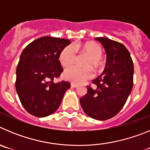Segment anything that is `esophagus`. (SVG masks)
I'll return each mask as SVG.
<instances>
[{"mask_svg":"<svg viewBox=\"0 0 150 150\" xmlns=\"http://www.w3.org/2000/svg\"><path fill=\"white\" fill-rule=\"evenodd\" d=\"M71 87H73V88H76V87H78V84H76V83H71Z\"/></svg>","mask_w":150,"mask_h":150,"instance_id":"esophagus-1","label":"esophagus"}]
</instances>
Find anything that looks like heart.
<instances>
[{"label":"heart","mask_w":150,"mask_h":150,"mask_svg":"<svg viewBox=\"0 0 150 150\" xmlns=\"http://www.w3.org/2000/svg\"><path fill=\"white\" fill-rule=\"evenodd\" d=\"M88 55L84 65L86 67H79L76 66L68 67L64 72V76L66 79L73 83H82L93 77V70L89 67L98 69L100 67V58L103 54L100 45L95 43H86L83 45H67L61 51L59 55V62L64 67L72 65L77 58V51Z\"/></svg>","instance_id":"heart-1"}]
</instances>
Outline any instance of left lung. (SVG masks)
Wrapping results in <instances>:
<instances>
[{"mask_svg":"<svg viewBox=\"0 0 150 150\" xmlns=\"http://www.w3.org/2000/svg\"><path fill=\"white\" fill-rule=\"evenodd\" d=\"M107 52L103 74L94 79L95 87L87 86V94L80 98L84 112L98 120H109L125 105L133 87L134 64L126 47L107 38H97Z\"/></svg>","mask_w":150,"mask_h":150,"instance_id":"8db88e82","label":"left lung"}]
</instances>
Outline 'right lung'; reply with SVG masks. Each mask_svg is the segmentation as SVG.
<instances>
[{"mask_svg": "<svg viewBox=\"0 0 150 150\" xmlns=\"http://www.w3.org/2000/svg\"><path fill=\"white\" fill-rule=\"evenodd\" d=\"M70 43L67 39L43 37L22 51L16 68V89L30 114L45 117L53 113L71 87L69 82H53L63 71L59 60L61 51Z\"/></svg>", "mask_w": 150, "mask_h": 150, "instance_id": "1", "label": "right lung"}]
</instances>
